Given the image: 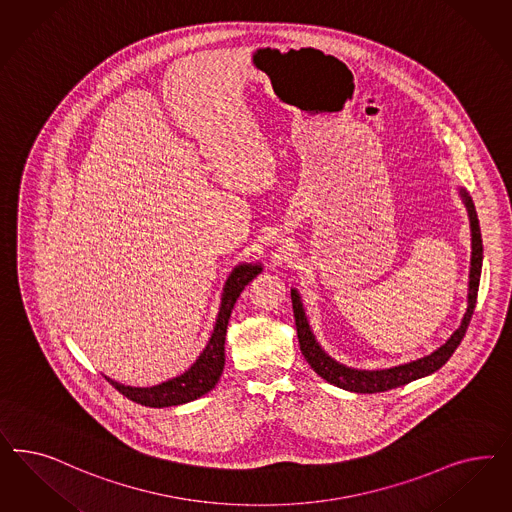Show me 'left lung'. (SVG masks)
<instances>
[{
  "instance_id": "obj_1",
  "label": "left lung",
  "mask_w": 512,
  "mask_h": 512,
  "mask_svg": "<svg viewBox=\"0 0 512 512\" xmlns=\"http://www.w3.org/2000/svg\"><path fill=\"white\" fill-rule=\"evenodd\" d=\"M465 207L471 220V271H469V305L467 313L463 314L462 326L454 331V335L446 341L443 347L435 350L426 358H420L416 362L405 363L394 369H382V371H356L348 369L345 365L331 360L330 356L318 347L314 341V335L307 324V318L303 313V305L299 301L296 290H292V309H294V318H296L297 339H299V348L305 360L313 367L314 371L324 380H328L333 386H339L343 390L358 392V394H379V392H388L399 388L411 380L426 377L429 373L441 369L448 358L454 354V350L462 343L465 337L467 326L471 322V316L477 305V296H479L480 269H482V237H480L479 218L471 198L462 190Z\"/></svg>"
}]
</instances>
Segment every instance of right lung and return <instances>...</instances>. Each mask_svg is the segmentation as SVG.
Returning <instances> with one entry per match:
<instances>
[{"label": "right lung", "instance_id": "obj_1", "mask_svg": "<svg viewBox=\"0 0 512 512\" xmlns=\"http://www.w3.org/2000/svg\"><path fill=\"white\" fill-rule=\"evenodd\" d=\"M260 271H262L260 265H239L233 269L224 288V297H222V305L216 318L211 341L207 343V347L201 352L196 363L186 373H182L181 377L167 380L152 388H132V386L118 384L107 377L105 379L109 380L122 396L145 407H173V405L194 401L211 392L224 369V360H226L224 343H226V330H228L233 305L248 282L252 281Z\"/></svg>", "mask_w": 512, "mask_h": 512}]
</instances>
